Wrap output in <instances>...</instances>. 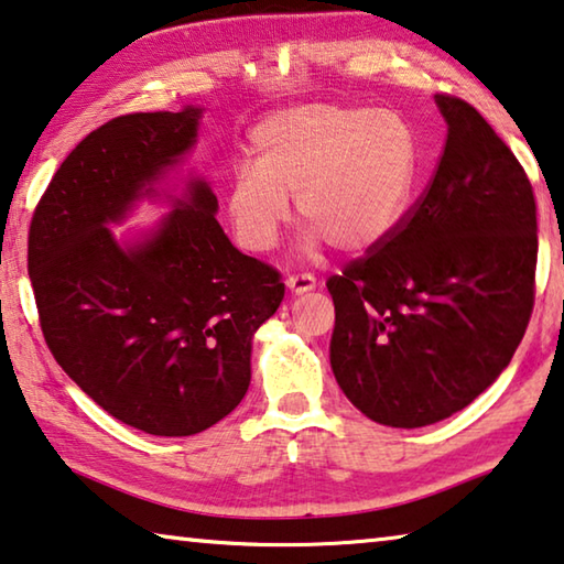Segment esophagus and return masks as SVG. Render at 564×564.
Returning <instances> with one entry per match:
<instances>
[{
	"instance_id": "34e87169",
	"label": "esophagus",
	"mask_w": 564,
	"mask_h": 564,
	"mask_svg": "<svg viewBox=\"0 0 564 564\" xmlns=\"http://www.w3.org/2000/svg\"><path fill=\"white\" fill-rule=\"evenodd\" d=\"M285 285H289L291 293L301 296V293H308L316 289V279L311 273H296V275H289V279H285Z\"/></svg>"
}]
</instances>
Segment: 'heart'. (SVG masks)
<instances>
[{"label": "heart", "mask_w": 564, "mask_h": 564, "mask_svg": "<svg viewBox=\"0 0 564 564\" xmlns=\"http://www.w3.org/2000/svg\"><path fill=\"white\" fill-rule=\"evenodd\" d=\"M256 163L228 183V218L253 253L275 246L291 216L308 223L303 248L324 240L361 253L394 234L422 175V142L406 118L364 105L311 102L273 112L253 130Z\"/></svg>", "instance_id": "obj_1"}]
</instances>
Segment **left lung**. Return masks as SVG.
<instances>
[{
  "label": "left lung",
  "mask_w": 564,
  "mask_h": 564,
  "mask_svg": "<svg viewBox=\"0 0 564 564\" xmlns=\"http://www.w3.org/2000/svg\"><path fill=\"white\" fill-rule=\"evenodd\" d=\"M446 145L394 234L330 275V369L373 422L416 429L495 383L534 306L538 205L505 140L469 102L434 95Z\"/></svg>",
  "instance_id": "1"
}]
</instances>
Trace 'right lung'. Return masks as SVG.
<instances>
[{
    "label": "right lung",
    "mask_w": 564,
    "mask_h": 564,
    "mask_svg": "<svg viewBox=\"0 0 564 564\" xmlns=\"http://www.w3.org/2000/svg\"><path fill=\"white\" fill-rule=\"evenodd\" d=\"M200 112H132L89 132L34 208L26 248L52 356L107 414L155 436L198 434L240 404L253 334L285 293L275 268L223 234L200 177L135 243L107 228L158 195Z\"/></svg>",
    "instance_id": "right-lung-1"
}]
</instances>
